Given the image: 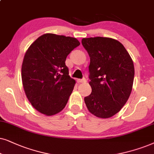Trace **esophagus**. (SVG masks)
Masks as SVG:
<instances>
[{
    "instance_id": "obj_1",
    "label": "esophagus",
    "mask_w": 154,
    "mask_h": 154,
    "mask_svg": "<svg viewBox=\"0 0 154 154\" xmlns=\"http://www.w3.org/2000/svg\"><path fill=\"white\" fill-rule=\"evenodd\" d=\"M77 81V82H78V83H85L86 82H87V79H86L85 78H83L82 79H78Z\"/></svg>"
}]
</instances>
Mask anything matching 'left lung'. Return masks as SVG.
<instances>
[{"label":"left lung","instance_id":"8db88e82","mask_svg":"<svg viewBox=\"0 0 154 154\" xmlns=\"http://www.w3.org/2000/svg\"><path fill=\"white\" fill-rule=\"evenodd\" d=\"M82 44L90 57L92 91L85 98L86 106L98 118H110L130 97L134 77L133 61L123 45L113 38H84Z\"/></svg>","mask_w":154,"mask_h":154}]
</instances>
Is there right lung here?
Here are the masks:
<instances>
[{
    "mask_svg": "<svg viewBox=\"0 0 154 154\" xmlns=\"http://www.w3.org/2000/svg\"><path fill=\"white\" fill-rule=\"evenodd\" d=\"M79 44L75 38L45 34L29 47L22 65V85L38 112L53 116L65 107L75 85L65 60Z\"/></svg>",
    "mask_w": 154,
    "mask_h": 154,
    "instance_id": "1",
    "label": "right lung"
}]
</instances>
